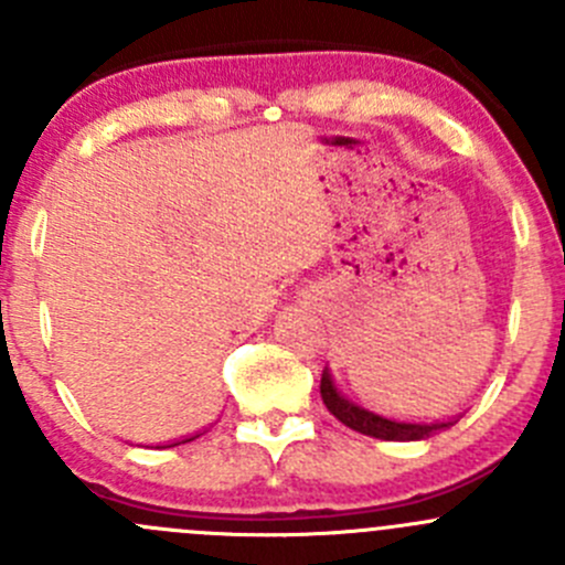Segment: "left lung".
<instances>
[{"mask_svg":"<svg viewBox=\"0 0 565 565\" xmlns=\"http://www.w3.org/2000/svg\"><path fill=\"white\" fill-rule=\"evenodd\" d=\"M319 393H322V402L335 418L341 420L350 429L361 431V435L377 437V440H393V443H407V440H426V437L437 435V431L448 429L457 420H435V424H407V420H393V418H383V415L372 413V409L361 407V404L350 402V398L341 396L335 391L333 377L324 369L322 380H319Z\"/></svg>","mask_w":565,"mask_h":565,"instance_id":"8db88e82","label":"left lung"}]
</instances>
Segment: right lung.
<instances>
[{
    "label": "right lung",
    "mask_w": 565,
    "mask_h": 565,
    "mask_svg": "<svg viewBox=\"0 0 565 565\" xmlns=\"http://www.w3.org/2000/svg\"><path fill=\"white\" fill-rule=\"evenodd\" d=\"M199 437V435H196ZM193 440V437H185V440H182V443H191ZM172 446H180V443H172ZM172 446H167V448H172Z\"/></svg>",
    "instance_id": "add662e5"
}]
</instances>
